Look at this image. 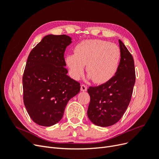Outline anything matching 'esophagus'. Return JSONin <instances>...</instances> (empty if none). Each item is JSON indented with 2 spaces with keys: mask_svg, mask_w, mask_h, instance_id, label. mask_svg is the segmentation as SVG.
<instances>
[{
  "mask_svg": "<svg viewBox=\"0 0 159 159\" xmlns=\"http://www.w3.org/2000/svg\"><path fill=\"white\" fill-rule=\"evenodd\" d=\"M81 91H83V92L87 91V87H86V85H85L84 84L81 85Z\"/></svg>",
  "mask_w": 159,
  "mask_h": 159,
  "instance_id": "obj_1",
  "label": "esophagus"
}]
</instances>
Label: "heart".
<instances>
[{"mask_svg": "<svg viewBox=\"0 0 159 159\" xmlns=\"http://www.w3.org/2000/svg\"><path fill=\"white\" fill-rule=\"evenodd\" d=\"M121 52L113 43L102 40H85L78 43L74 54L66 57L71 76L78 80L86 71L95 84H102L111 79L117 71Z\"/></svg>", "mask_w": 159, "mask_h": 159, "instance_id": "1", "label": "heart"}]
</instances>
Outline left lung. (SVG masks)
<instances>
[{
  "label": "left lung",
  "mask_w": 159,
  "mask_h": 159,
  "mask_svg": "<svg viewBox=\"0 0 159 159\" xmlns=\"http://www.w3.org/2000/svg\"><path fill=\"white\" fill-rule=\"evenodd\" d=\"M121 59L113 78L97 87H89L90 103L88 116L95 125L111 126L118 122L130 103L135 82L134 60L121 40H119Z\"/></svg>",
  "instance_id": "8db88e82"
}]
</instances>
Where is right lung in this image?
<instances>
[{
  "label": "right lung",
  "instance_id": "right-lung-1",
  "mask_svg": "<svg viewBox=\"0 0 159 159\" xmlns=\"http://www.w3.org/2000/svg\"><path fill=\"white\" fill-rule=\"evenodd\" d=\"M71 37L49 34L34 48L28 57L22 78L23 99L34 122L50 127L64 115L69 100L80 91V84L67 75L64 60Z\"/></svg>",
  "mask_w": 159,
  "mask_h": 159
}]
</instances>
